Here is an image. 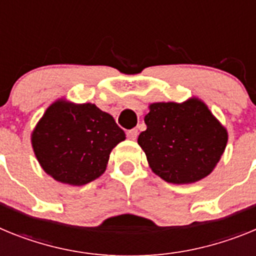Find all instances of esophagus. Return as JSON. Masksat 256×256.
I'll return each mask as SVG.
<instances>
[{
    "mask_svg": "<svg viewBox=\"0 0 256 256\" xmlns=\"http://www.w3.org/2000/svg\"><path fill=\"white\" fill-rule=\"evenodd\" d=\"M137 136H138V130H130L126 132V137H128V140H132V141H134V140L137 138Z\"/></svg>",
    "mask_w": 256,
    "mask_h": 256,
    "instance_id": "obj_1",
    "label": "esophagus"
}]
</instances>
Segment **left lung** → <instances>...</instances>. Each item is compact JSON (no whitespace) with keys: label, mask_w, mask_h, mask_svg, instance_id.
<instances>
[{"label":"left lung","mask_w":256,"mask_h":256,"mask_svg":"<svg viewBox=\"0 0 256 256\" xmlns=\"http://www.w3.org/2000/svg\"><path fill=\"white\" fill-rule=\"evenodd\" d=\"M144 124L137 142L151 170L168 183L188 184L208 177L227 146L226 126L198 97L150 104Z\"/></svg>","instance_id":"obj_1"}]
</instances>
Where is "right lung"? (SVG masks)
I'll list each match as a JSON object with an SVG mask.
<instances>
[{
    "instance_id": "right-lung-1",
    "label": "right lung",
    "mask_w": 256,
    "mask_h": 256,
    "mask_svg": "<svg viewBox=\"0 0 256 256\" xmlns=\"http://www.w3.org/2000/svg\"><path fill=\"white\" fill-rule=\"evenodd\" d=\"M126 140L114 118L94 104L61 97L47 108L30 134L38 162L55 180L84 186L102 176L112 148Z\"/></svg>"
}]
</instances>
